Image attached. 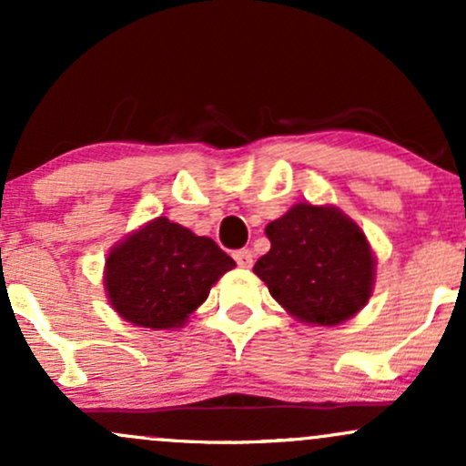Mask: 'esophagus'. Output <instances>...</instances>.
<instances>
[{
  "mask_svg": "<svg viewBox=\"0 0 466 466\" xmlns=\"http://www.w3.org/2000/svg\"><path fill=\"white\" fill-rule=\"evenodd\" d=\"M234 260H237L238 267L249 269V267L254 265V254H251V249H237L234 251Z\"/></svg>",
  "mask_w": 466,
  "mask_h": 466,
  "instance_id": "34e87169",
  "label": "esophagus"
}]
</instances>
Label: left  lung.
Listing matches in <instances>:
<instances>
[{"mask_svg": "<svg viewBox=\"0 0 466 466\" xmlns=\"http://www.w3.org/2000/svg\"><path fill=\"white\" fill-rule=\"evenodd\" d=\"M265 232L271 249L256 260L254 274L298 319L335 326L368 302L374 280L370 245L337 208L298 203Z\"/></svg>", "mask_w": 466, "mask_h": 466, "instance_id": "obj_1", "label": "left lung"}]
</instances>
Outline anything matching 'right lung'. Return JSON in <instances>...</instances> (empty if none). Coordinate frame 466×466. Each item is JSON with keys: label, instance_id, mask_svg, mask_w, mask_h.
Masks as SVG:
<instances>
[{"label": "right lung", "instance_id": "obj_1", "mask_svg": "<svg viewBox=\"0 0 466 466\" xmlns=\"http://www.w3.org/2000/svg\"><path fill=\"white\" fill-rule=\"evenodd\" d=\"M232 267L215 240L159 217L111 249L105 289L127 322L177 329Z\"/></svg>", "mask_w": 466, "mask_h": 466}]
</instances>
